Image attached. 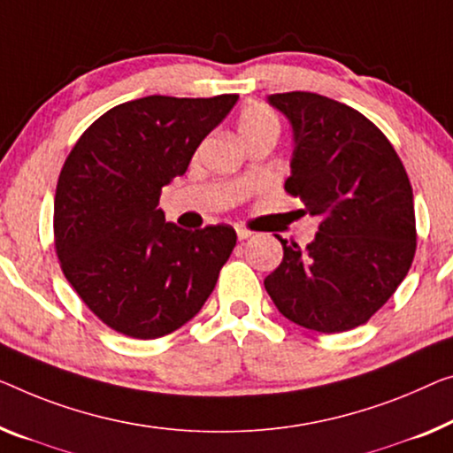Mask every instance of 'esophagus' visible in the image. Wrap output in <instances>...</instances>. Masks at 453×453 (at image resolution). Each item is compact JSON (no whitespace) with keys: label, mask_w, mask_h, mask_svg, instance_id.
<instances>
[{"label":"esophagus","mask_w":453,"mask_h":453,"mask_svg":"<svg viewBox=\"0 0 453 453\" xmlns=\"http://www.w3.org/2000/svg\"><path fill=\"white\" fill-rule=\"evenodd\" d=\"M235 235H238L240 242H244V240L250 238V235H252V232H250V229H246V227H235Z\"/></svg>","instance_id":"34e87169"}]
</instances>
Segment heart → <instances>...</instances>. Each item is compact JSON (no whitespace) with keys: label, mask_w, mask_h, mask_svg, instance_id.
<instances>
[{"label":"heart","mask_w":453,"mask_h":453,"mask_svg":"<svg viewBox=\"0 0 453 453\" xmlns=\"http://www.w3.org/2000/svg\"><path fill=\"white\" fill-rule=\"evenodd\" d=\"M279 118H276V113L266 105L252 104L244 107L240 113L238 132L244 142L256 136H265V134H276V136H279Z\"/></svg>","instance_id":"b5f03b06"}]
</instances>
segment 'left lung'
Returning <instances> with one entry per match:
<instances>
[{"mask_svg": "<svg viewBox=\"0 0 453 453\" xmlns=\"http://www.w3.org/2000/svg\"><path fill=\"white\" fill-rule=\"evenodd\" d=\"M268 104L293 127L285 188L321 219L307 248L285 256L265 288L296 326L340 334L362 326L407 276L417 248L413 188L387 136L360 111L307 91Z\"/></svg>", "mask_w": 453, "mask_h": 453, "instance_id": "1", "label": "left lung"}]
</instances>
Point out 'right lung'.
Here are the masks:
<instances>
[{
    "mask_svg": "<svg viewBox=\"0 0 453 453\" xmlns=\"http://www.w3.org/2000/svg\"><path fill=\"white\" fill-rule=\"evenodd\" d=\"M238 96H148L87 127L60 171L54 248L60 268L105 326L154 340L201 311L235 246L229 226L197 232L158 209L197 146Z\"/></svg>",
    "mask_w": 453,
    "mask_h": 453,
    "instance_id": "obj_1",
    "label": "right lung"
}]
</instances>
